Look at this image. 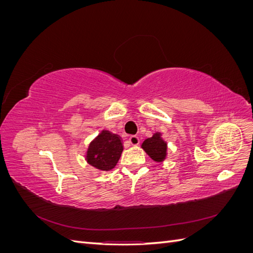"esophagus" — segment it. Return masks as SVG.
Segmentation results:
<instances>
[{"label":"esophagus","mask_w":253,"mask_h":253,"mask_svg":"<svg viewBox=\"0 0 253 253\" xmlns=\"http://www.w3.org/2000/svg\"><path fill=\"white\" fill-rule=\"evenodd\" d=\"M128 142L132 145H137L139 143V137L138 136H131L128 138Z\"/></svg>","instance_id":"esophagus-1"}]
</instances>
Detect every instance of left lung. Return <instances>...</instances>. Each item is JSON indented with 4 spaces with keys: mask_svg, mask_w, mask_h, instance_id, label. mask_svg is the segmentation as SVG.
Returning a JSON list of instances; mask_svg holds the SVG:
<instances>
[{
    "mask_svg": "<svg viewBox=\"0 0 253 253\" xmlns=\"http://www.w3.org/2000/svg\"><path fill=\"white\" fill-rule=\"evenodd\" d=\"M141 148L156 163H164L168 157V143L163 138L162 132L157 131L153 133L152 137L144 139Z\"/></svg>",
    "mask_w": 253,
    "mask_h": 253,
    "instance_id": "obj_1",
    "label": "left lung"
}]
</instances>
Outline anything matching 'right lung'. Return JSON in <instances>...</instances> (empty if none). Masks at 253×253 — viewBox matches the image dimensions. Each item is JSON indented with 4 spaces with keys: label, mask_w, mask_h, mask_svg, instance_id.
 <instances>
[{
    "label": "right lung",
    "mask_w": 253,
    "mask_h": 253,
    "mask_svg": "<svg viewBox=\"0 0 253 253\" xmlns=\"http://www.w3.org/2000/svg\"><path fill=\"white\" fill-rule=\"evenodd\" d=\"M124 151L122 138L108 129H101L91 140L84 154L85 162L99 171L108 172L116 167Z\"/></svg>",
    "instance_id": "obj_1"
}]
</instances>
